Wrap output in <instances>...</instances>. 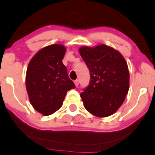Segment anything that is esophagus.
<instances>
[{
    "mask_svg": "<svg viewBox=\"0 0 155 155\" xmlns=\"http://www.w3.org/2000/svg\"><path fill=\"white\" fill-rule=\"evenodd\" d=\"M74 85H75L76 86H78V85H79V81H78V80H76V81H74Z\"/></svg>",
    "mask_w": 155,
    "mask_h": 155,
    "instance_id": "34e87169",
    "label": "esophagus"
}]
</instances>
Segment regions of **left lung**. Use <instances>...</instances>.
Returning a JSON list of instances; mask_svg holds the SVG:
<instances>
[{
  "label": "left lung",
  "instance_id": "left-lung-1",
  "mask_svg": "<svg viewBox=\"0 0 155 155\" xmlns=\"http://www.w3.org/2000/svg\"><path fill=\"white\" fill-rule=\"evenodd\" d=\"M90 71L89 86L81 94L86 109L98 117L110 116L124 103L129 89V71L124 56L105 44L79 49Z\"/></svg>",
  "mask_w": 155,
  "mask_h": 155
}]
</instances>
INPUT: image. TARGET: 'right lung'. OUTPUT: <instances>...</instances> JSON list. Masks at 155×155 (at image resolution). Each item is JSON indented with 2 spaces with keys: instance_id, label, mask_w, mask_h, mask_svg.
I'll return each mask as SVG.
<instances>
[{
  "instance_id": "add662e5",
  "label": "right lung",
  "mask_w": 155,
  "mask_h": 155,
  "mask_svg": "<svg viewBox=\"0 0 155 155\" xmlns=\"http://www.w3.org/2000/svg\"><path fill=\"white\" fill-rule=\"evenodd\" d=\"M66 49L64 45H49L40 49L28 65L26 87L29 101L44 116L58 111L66 92L75 88L62 63Z\"/></svg>"
}]
</instances>
